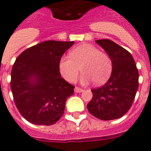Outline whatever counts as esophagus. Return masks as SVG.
Here are the masks:
<instances>
[{
    "label": "esophagus",
    "mask_w": 151,
    "mask_h": 151,
    "mask_svg": "<svg viewBox=\"0 0 151 151\" xmlns=\"http://www.w3.org/2000/svg\"><path fill=\"white\" fill-rule=\"evenodd\" d=\"M84 89H82V88H78V87H75V88H74V92L75 93H81V92H83Z\"/></svg>",
    "instance_id": "esophagus-1"
}]
</instances>
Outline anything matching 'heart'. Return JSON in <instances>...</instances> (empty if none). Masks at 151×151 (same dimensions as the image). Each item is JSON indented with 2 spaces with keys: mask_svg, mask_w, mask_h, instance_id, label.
I'll return each instance as SVG.
<instances>
[{
  "mask_svg": "<svg viewBox=\"0 0 151 151\" xmlns=\"http://www.w3.org/2000/svg\"><path fill=\"white\" fill-rule=\"evenodd\" d=\"M70 57H63L58 63V70L63 78L69 82H74L80 73L82 84L92 81L101 85L111 75L112 65L110 58L93 45L84 44L77 47L70 52Z\"/></svg>",
  "mask_w": 151,
  "mask_h": 151,
  "instance_id": "heart-1",
  "label": "heart"
}]
</instances>
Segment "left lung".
<instances>
[{
	"instance_id": "8db88e82",
	"label": "left lung",
	"mask_w": 151,
	"mask_h": 151,
	"mask_svg": "<svg viewBox=\"0 0 151 151\" xmlns=\"http://www.w3.org/2000/svg\"><path fill=\"white\" fill-rule=\"evenodd\" d=\"M96 42L110 58L112 71L103 86L91 90L93 98L87 109L102 120L119 119L132 107L139 87L136 64L132 55L113 41L98 40Z\"/></svg>"
}]
</instances>
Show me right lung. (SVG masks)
<instances>
[{
    "mask_svg": "<svg viewBox=\"0 0 151 151\" xmlns=\"http://www.w3.org/2000/svg\"><path fill=\"white\" fill-rule=\"evenodd\" d=\"M73 43L47 40L17 57L12 69L11 89L18 111L30 123L52 125L64 113L74 86L61 77L58 63Z\"/></svg>",
    "mask_w": 151,
    "mask_h": 151,
    "instance_id": "1",
    "label": "right lung"
}]
</instances>
